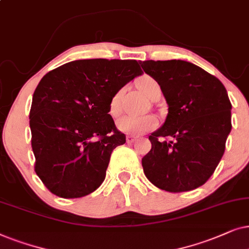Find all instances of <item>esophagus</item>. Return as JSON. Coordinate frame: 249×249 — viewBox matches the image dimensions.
<instances>
[{
    "label": "esophagus",
    "instance_id": "esophagus-1",
    "mask_svg": "<svg viewBox=\"0 0 249 249\" xmlns=\"http://www.w3.org/2000/svg\"><path fill=\"white\" fill-rule=\"evenodd\" d=\"M134 141H137V137H133V135H127L126 137L127 143H133Z\"/></svg>",
    "mask_w": 249,
    "mask_h": 249
}]
</instances>
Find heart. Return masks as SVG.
I'll return each instance as SVG.
<instances>
[{
	"label": "heart",
	"mask_w": 249,
	"mask_h": 249,
	"mask_svg": "<svg viewBox=\"0 0 249 249\" xmlns=\"http://www.w3.org/2000/svg\"><path fill=\"white\" fill-rule=\"evenodd\" d=\"M138 88L145 97L151 99L157 91H160L159 84L154 78L149 76H143L138 81ZM124 93V89L116 91L109 101V114L112 117H117L122 112V97ZM158 122L154 116H128L125 115L121 117L116 123V126L121 132L125 134H141L144 132L151 131L157 126Z\"/></svg>",
	"instance_id": "1"
}]
</instances>
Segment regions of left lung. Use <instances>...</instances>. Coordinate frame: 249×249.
Returning a JSON list of instances; mask_svg holds the SVG:
<instances>
[{
  "mask_svg": "<svg viewBox=\"0 0 249 249\" xmlns=\"http://www.w3.org/2000/svg\"><path fill=\"white\" fill-rule=\"evenodd\" d=\"M168 105L165 123L149 135L145 177L168 192L194 190L214 173L231 127V102L221 81L184 60L141 62Z\"/></svg>",
  "mask_w": 249,
  "mask_h": 249,
  "instance_id": "obj_1",
  "label": "left lung"
}]
</instances>
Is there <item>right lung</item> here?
<instances>
[{
  "mask_svg": "<svg viewBox=\"0 0 249 249\" xmlns=\"http://www.w3.org/2000/svg\"><path fill=\"white\" fill-rule=\"evenodd\" d=\"M142 74L137 60L85 59L43 76L29 126L35 172L53 195L81 198L100 187L112 150L126 142L108 114L109 101Z\"/></svg>",
  "mask_w": 249,
  "mask_h": 249,
  "instance_id": "1",
  "label": "right lung"
}]
</instances>
